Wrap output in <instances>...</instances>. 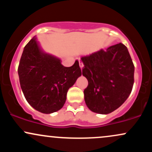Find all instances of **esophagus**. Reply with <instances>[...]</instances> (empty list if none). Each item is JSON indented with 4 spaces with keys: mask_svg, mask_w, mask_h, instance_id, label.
Returning a JSON list of instances; mask_svg holds the SVG:
<instances>
[{
    "mask_svg": "<svg viewBox=\"0 0 152 152\" xmlns=\"http://www.w3.org/2000/svg\"><path fill=\"white\" fill-rule=\"evenodd\" d=\"M79 66H80V67H81V69H82V68L83 67V64L81 61H79Z\"/></svg>",
    "mask_w": 152,
    "mask_h": 152,
    "instance_id": "34e87169",
    "label": "esophagus"
}]
</instances>
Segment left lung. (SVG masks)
<instances>
[{
    "mask_svg": "<svg viewBox=\"0 0 152 152\" xmlns=\"http://www.w3.org/2000/svg\"><path fill=\"white\" fill-rule=\"evenodd\" d=\"M82 74L88 80L83 91L86 106L97 114H107L124 103L133 88L134 66L121 43L81 57Z\"/></svg>",
    "mask_w": 152,
    "mask_h": 152,
    "instance_id": "1",
    "label": "left lung"
}]
</instances>
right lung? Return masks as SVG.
Returning a JSON list of instances; mask_svg holds the SVG:
<instances>
[{
  "label": "right lung",
  "mask_w": 152,
  "mask_h": 152,
  "mask_svg": "<svg viewBox=\"0 0 152 152\" xmlns=\"http://www.w3.org/2000/svg\"><path fill=\"white\" fill-rule=\"evenodd\" d=\"M18 73L26 101L43 114L61 109L69 88L81 76L78 61L71 67H65L59 59L43 53L35 38L24 48Z\"/></svg>",
  "instance_id": "obj_1"
}]
</instances>
